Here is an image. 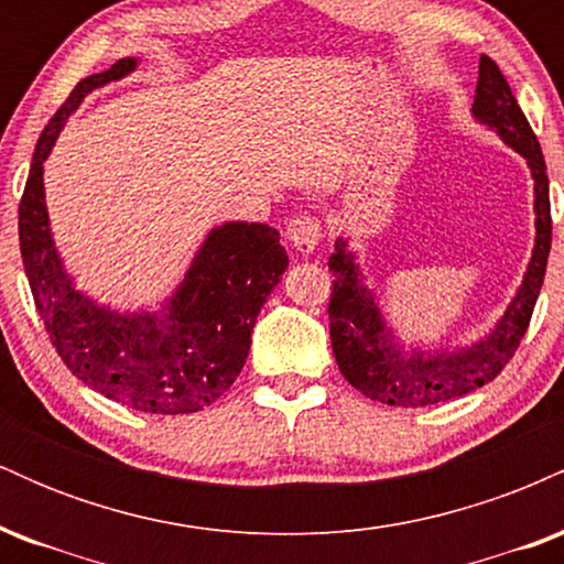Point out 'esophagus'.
Listing matches in <instances>:
<instances>
[{"instance_id":"34e87169","label":"esophagus","mask_w":564,"mask_h":564,"mask_svg":"<svg viewBox=\"0 0 564 564\" xmlns=\"http://www.w3.org/2000/svg\"><path fill=\"white\" fill-rule=\"evenodd\" d=\"M286 238L300 254H313L315 243L321 241V223L310 215H300L289 219L286 225Z\"/></svg>"}]
</instances>
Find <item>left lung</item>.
Here are the masks:
<instances>
[{
	"mask_svg": "<svg viewBox=\"0 0 564 564\" xmlns=\"http://www.w3.org/2000/svg\"><path fill=\"white\" fill-rule=\"evenodd\" d=\"M471 119L501 138L503 145L525 159L533 177V251L520 286L507 310L482 336L467 345H405L381 310L377 289L368 283L360 268L358 251L341 232L328 257L334 273V294L328 304L332 315V347L339 371L358 392L377 403L422 408L462 398L477 387L494 381L509 364L520 339L528 332L530 315L539 300L552 249V209H549V177L541 145L530 129L525 113L517 106L507 79L490 57H480Z\"/></svg>",
	"mask_w": 564,
	"mask_h": 564,
	"instance_id": "obj_1",
	"label": "left lung"
}]
</instances>
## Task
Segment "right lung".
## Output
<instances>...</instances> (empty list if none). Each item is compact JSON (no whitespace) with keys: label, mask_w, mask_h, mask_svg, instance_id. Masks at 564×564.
<instances>
[{"label":"right lung","mask_w":564,"mask_h":564,"mask_svg":"<svg viewBox=\"0 0 564 564\" xmlns=\"http://www.w3.org/2000/svg\"><path fill=\"white\" fill-rule=\"evenodd\" d=\"M140 66L121 57L82 79L44 127L18 206L23 268L50 341L76 379L142 413H193L236 381L249 358L257 315L289 268L281 232L262 223L217 225L159 307L119 310L76 286L53 238L44 161L84 97Z\"/></svg>","instance_id":"right-lung-1"}]
</instances>
